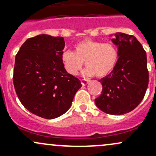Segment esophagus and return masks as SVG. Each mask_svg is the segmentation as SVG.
I'll use <instances>...</instances> for the list:
<instances>
[{
    "mask_svg": "<svg viewBox=\"0 0 156 156\" xmlns=\"http://www.w3.org/2000/svg\"><path fill=\"white\" fill-rule=\"evenodd\" d=\"M80 82H81L82 85L86 86V85H87V84L89 83V80H88V79H81V80H80Z\"/></svg>",
    "mask_w": 156,
    "mask_h": 156,
    "instance_id": "esophagus-1",
    "label": "esophagus"
}]
</instances>
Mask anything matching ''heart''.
Wrapping results in <instances>:
<instances>
[{"mask_svg":"<svg viewBox=\"0 0 156 156\" xmlns=\"http://www.w3.org/2000/svg\"><path fill=\"white\" fill-rule=\"evenodd\" d=\"M119 57V49L115 44L86 39L76 44L74 52H63L62 61L65 70L72 76L79 73L85 62L87 66L83 70L85 76L96 75L103 78L114 70Z\"/></svg>","mask_w":156,"mask_h":156,"instance_id":"obj_1","label":"heart"}]
</instances>
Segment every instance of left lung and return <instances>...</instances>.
Masks as SVG:
<instances>
[{"mask_svg": "<svg viewBox=\"0 0 156 156\" xmlns=\"http://www.w3.org/2000/svg\"><path fill=\"white\" fill-rule=\"evenodd\" d=\"M112 41L119 49V61L114 70L99 80L103 90L94 101L103 112L121 115L133 111L143 100L149 73L146 52L135 37L118 32Z\"/></svg>", "mask_w": 156, "mask_h": 156, "instance_id": "left-lung-1", "label": "left lung"}]
</instances>
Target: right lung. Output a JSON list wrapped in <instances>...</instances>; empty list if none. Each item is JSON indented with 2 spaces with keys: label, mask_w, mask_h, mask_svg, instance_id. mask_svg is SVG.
Wrapping results in <instances>:
<instances>
[{
  "label": "right lung",
  "mask_w": 156,
  "mask_h": 156,
  "mask_svg": "<svg viewBox=\"0 0 156 156\" xmlns=\"http://www.w3.org/2000/svg\"><path fill=\"white\" fill-rule=\"evenodd\" d=\"M62 37L40 34L28 39L17 53L13 83L27 110L44 119H54L70 108L82 87L80 80L64 69Z\"/></svg>",
  "instance_id": "add662e5"
}]
</instances>
